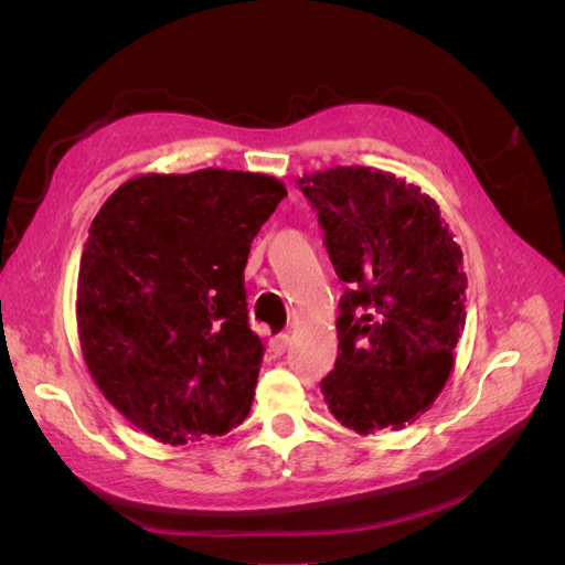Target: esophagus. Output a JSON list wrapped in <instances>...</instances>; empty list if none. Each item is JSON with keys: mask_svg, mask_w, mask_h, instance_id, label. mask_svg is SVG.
Masks as SVG:
<instances>
[{"mask_svg": "<svg viewBox=\"0 0 565 565\" xmlns=\"http://www.w3.org/2000/svg\"><path fill=\"white\" fill-rule=\"evenodd\" d=\"M287 347H289V334H285V332L270 337V341H268V351L273 355H282L287 351Z\"/></svg>", "mask_w": 565, "mask_h": 565, "instance_id": "1", "label": "esophagus"}]
</instances>
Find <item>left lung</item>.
Masks as SVG:
<instances>
[{
	"label": "left lung",
	"instance_id": "1",
	"mask_svg": "<svg viewBox=\"0 0 565 565\" xmlns=\"http://www.w3.org/2000/svg\"><path fill=\"white\" fill-rule=\"evenodd\" d=\"M318 212L339 280L334 370L324 405L355 434L398 431L429 407L465 330L461 249L438 204L417 185L370 167L297 179Z\"/></svg>",
	"mask_w": 565,
	"mask_h": 565
}]
</instances>
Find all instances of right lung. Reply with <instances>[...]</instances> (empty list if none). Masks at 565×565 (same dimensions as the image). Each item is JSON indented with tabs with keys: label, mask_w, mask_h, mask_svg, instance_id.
Listing matches in <instances>:
<instances>
[{
	"label": "right lung",
	"mask_w": 565,
	"mask_h": 565,
	"mask_svg": "<svg viewBox=\"0 0 565 565\" xmlns=\"http://www.w3.org/2000/svg\"><path fill=\"white\" fill-rule=\"evenodd\" d=\"M285 185L200 169L119 185L96 214L77 278L82 353L104 396L169 446L249 415L264 344L245 266Z\"/></svg>",
	"instance_id": "obj_1"
}]
</instances>
